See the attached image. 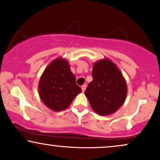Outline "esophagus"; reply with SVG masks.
<instances>
[{"label": "esophagus", "mask_w": 160, "mask_h": 160, "mask_svg": "<svg viewBox=\"0 0 160 160\" xmlns=\"http://www.w3.org/2000/svg\"><path fill=\"white\" fill-rule=\"evenodd\" d=\"M81 88H82V92L85 91L86 88V84H83V85H82V86H81Z\"/></svg>", "instance_id": "1"}]
</instances>
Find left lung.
<instances>
[{
	"label": "left lung",
	"mask_w": 160,
	"mask_h": 160,
	"mask_svg": "<svg viewBox=\"0 0 160 160\" xmlns=\"http://www.w3.org/2000/svg\"><path fill=\"white\" fill-rule=\"evenodd\" d=\"M92 74L93 80L84 94L92 109L100 115L112 114L126 99L128 87L124 77L116 65L107 58L96 62Z\"/></svg>",
	"instance_id": "obj_1"
}]
</instances>
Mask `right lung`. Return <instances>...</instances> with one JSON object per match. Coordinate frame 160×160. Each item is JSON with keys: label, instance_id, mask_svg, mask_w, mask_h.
<instances>
[{"label": "right lung", "instance_id": "obj_1", "mask_svg": "<svg viewBox=\"0 0 160 160\" xmlns=\"http://www.w3.org/2000/svg\"><path fill=\"white\" fill-rule=\"evenodd\" d=\"M81 92L65 59L57 58L52 61L44 71L38 82V94L42 102L56 112L68 108Z\"/></svg>", "mask_w": 160, "mask_h": 160}]
</instances>
